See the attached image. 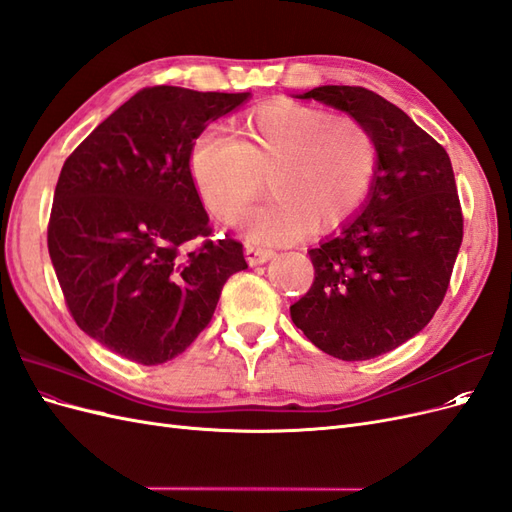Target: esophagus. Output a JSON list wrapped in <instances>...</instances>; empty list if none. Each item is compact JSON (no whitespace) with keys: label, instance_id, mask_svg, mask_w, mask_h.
I'll return each instance as SVG.
<instances>
[{"label":"esophagus","instance_id":"34e87169","mask_svg":"<svg viewBox=\"0 0 512 512\" xmlns=\"http://www.w3.org/2000/svg\"><path fill=\"white\" fill-rule=\"evenodd\" d=\"M273 258V250H267V247H260L256 243H245V260L247 265L250 267H256V265H265L267 260Z\"/></svg>","mask_w":512,"mask_h":512}]
</instances>
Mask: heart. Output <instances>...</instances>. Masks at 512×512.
I'll list each match as a JSON object with an SVG mask.
<instances>
[{
    "label": "heart",
    "mask_w": 512,
    "mask_h": 512,
    "mask_svg": "<svg viewBox=\"0 0 512 512\" xmlns=\"http://www.w3.org/2000/svg\"><path fill=\"white\" fill-rule=\"evenodd\" d=\"M380 149L361 119L316 106L282 102L247 119L239 141L220 130L198 136L190 173L205 207L222 222L262 192L267 205L243 215L241 228L256 243L280 245L307 230H335L363 209L374 190Z\"/></svg>",
    "instance_id": "obj_1"
}]
</instances>
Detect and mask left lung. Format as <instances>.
<instances>
[{"instance_id":"8db88e82","label":"left lung","mask_w":512,"mask_h":512,"mask_svg":"<svg viewBox=\"0 0 512 512\" xmlns=\"http://www.w3.org/2000/svg\"><path fill=\"white\" fill-rule=\"evenodd\" d=\"M361 119L380 164L367 203L309 258L314 284L290 318L322 352L367 361L423 331L440 307L463 215L451 158L440 143L365 87L322 85L297 96Z\"/></svg>"}]
</instances>
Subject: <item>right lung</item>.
<instances>
[{
  "mask_svg": "<svg viewBox=\"0 0 512 512\" xmlns=\"http://www.w3.org/2000/svg\"><path fill=\"white\" fill-rule=\"evenodd\" d=\"M252 94L147 87L72 151L55 188L49 254L74 322L123 359H175L211 322L243 245L209 237L194 141Z\"/></svg>",
  "mask_w": 512,
  "mask_h": 512,
  "instance_id": "right-lung-1",
  "label": "right lung"
}]
</instances>
